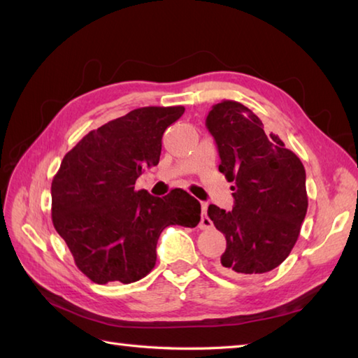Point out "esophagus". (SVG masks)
Instances as JSON below:
<instances>
[{
  "instance_id": "esophagus-1",
  "label": "esophagus",
  "mask_w": 358,
  "mask_h": 358,
  "mask_svg": "<svg viewBox=\"0 0 358 358\" xmlns=\"http://www.w3.org/2000/svg\"><path fill=\"white\" fill-rule=\"evenodd\" d=\"M206 209H208V205H206V203L201 201V220H200V228L201 229H206V228L213 227V222L209 220V217L206 215Z\"/></svg>"
}]
</instances>
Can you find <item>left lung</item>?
I'll list each match as a JSON object with an SVG mask.
<instances>
[{
	"label": "left lung",
	"mask_w": 358,
	"mask_h": 358,
	"mask_svg": "<svg viewBox=\"0 0 358 358\" xmlns=\"http://www.w3.org/2000/svg\"><path fill=\"white\" fill-rule=\"evenodd\" d=\"M206 129L219 150V171L234 183L231 211L208 208L227 239L219 270L231 278L262 275L281 265L298 241L309 205L304 166L236 101L213 105Z\"/></svg>",
	"instance_id": "8db88e82"
}]
</instances>
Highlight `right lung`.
<instances>
[{
  "label": "right lung",
  "mask_w": 358,
  "mask_h": 358,
  "mask_svg": "<svg viewBox=\"0 0 358 358\" xmlns=\"http://www.w3.org/2000/svg\"><path fill=\"white\" fill-rule=\"evenodd\" d=\"M183 113L181 105L136 108L90 131L63 158L51 185L52 223L93 282L139 281L155 267L166 227L199 225L200 203L183 189L163 199L135 189Z\"/></svg>",
  "instance_id": "obj_1"
}]
</instances>
